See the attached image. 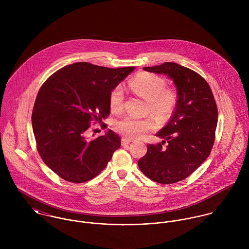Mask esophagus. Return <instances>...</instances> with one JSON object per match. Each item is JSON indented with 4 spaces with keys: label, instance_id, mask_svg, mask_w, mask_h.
Returning a JSON list of instances; mask_svg holds the SVG:
<instances>
[{
    "label": "esophagus",
    "instance_id": "esophagus-1",
    "mask_svg": "<svg viewBox=\"0 0 249 249\" xmlns=\"http://www.w3.org/2000/svg\"><path fill=\"white\" fill-rule=\"evenodd\" d=\"M131 142L130 139H127V138H123L122 139V145H127L129 142Z\"/></svg>",
    "mask_w": 249,
    "mask_h": 249
}]
</instances>
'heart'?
Segmentation results:
<instances>
[{
  "mask_svg": "<svg viewBox=\"0 0 249 249\" xmlns=\"http://www.w3.org/2000/svg\"><path fill=\"white\" fill-rule=\"evenodd\" d=\"M130 88L142 99L147 101L146 112L151 113L159 122L165 123L171 119L178 104L177 92L166 88V81L161 76L151 72H141L129 82ZM124 94L121 86L115 87L109 96V107L112 113L121 114L124 109ZM156 126L152 117L136 119L125 117L117 120L113 128L129 139L142 138Z\"/></svg>",
  "mask_w": 249,
  "mask_h": 249,
  "instance_id": "heart-1",
  "label": "heart"
}]
</instances>
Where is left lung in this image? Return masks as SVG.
I'll use <instances>...</instances> for the list:
<instances>
[{"label":"left lung","instance_id":"obj_1","mask_svg":"<svg viewBox=\"0 0 249 249\" xmlns=\"http://www.w3.org/2000/svg\"><path fill=\"white\" fill-rule=\"evenodd\" d=\"M143 70L172 78L178 104L170 122L156 134L164 141L147 143L138 167L154 182L177 183L191 176L210 155L217 124L213 92L199 73L178 63L165 62Z\"/></svg>","mask_w":249,"mask_h":249}]
</instances>
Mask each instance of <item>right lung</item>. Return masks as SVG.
Masks as SVG:
<instances>
[{
    "mask_svg": "<svg viewBox=\"0 0 249 249\" xmlns=\"http://www.w3.org/2000/svg\"><path fill=\"white\" fill-rule=\"evenodd\" d=\"M135 67L111 69L76 62L53 73L41 86L32 114L36 148L58 177L83 183L100 175L121 146L112 130L85 138L92 122L110 114L111 91Z\"/></svg>",
    "mask_w": 249,
    "mask_h": 249,
    "instance_id": "1",
    "label": "right lung"
}]
</instances>
